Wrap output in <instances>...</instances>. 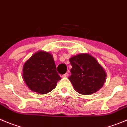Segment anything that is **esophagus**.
I'll list each match as a JSON object with an SVG mask.
<instances>
[{
    "label": "esophagus",
    "instance_id": "esophagus-1",
    "mask_svg": "<svg viewBox=\"0 0 127 127\" xmlns=\"http://www.w3.org/2000/svg\"><path fill=\"white\" fill-rule=\"evenodd\" d=\"M68 73H65V74H64V75H60V77H61L62 78V77H68Z\"/></svg>",
    "mask_w": 127,
    "mask_h": 127
}]
</instances>
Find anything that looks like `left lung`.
Returning <instances> with one entry per match:
<instances>
[{"label":"left lung","instance_id":"1","mask_svg":"<svg viewBox=\"0 0 127 127\" xmlns=\"http://www.w3.org/2000/svg\"><path fill=\"white\" fill-rule=\"evenodd\" d=\"M72 75L68 78L75 90L85 95L96 92L105 82V72L97 60L88 54H78L70 59Z\"/></svg>","mask_w":127,"mask_h":127}]
</instances>
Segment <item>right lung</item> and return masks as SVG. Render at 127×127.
Here are the masks:
<instances>
[{
	"label": "right lung",
	"instance_id": "add662e5",
	"mask_svg": "<svg viewBox=\"0 0 127 127\" xmlns=\"http://www.w3.org/2000/svg\"><path fill=\"white\" fill-rule=\"evenodd\" d=\"M22 75L28 87L40 94L52 90L61 79L57 72L53 56L44 51L35 53L25 62Z\"/></svg>",
	"mask_w": 127,
	"mask_h": 127
}]
</instances>
